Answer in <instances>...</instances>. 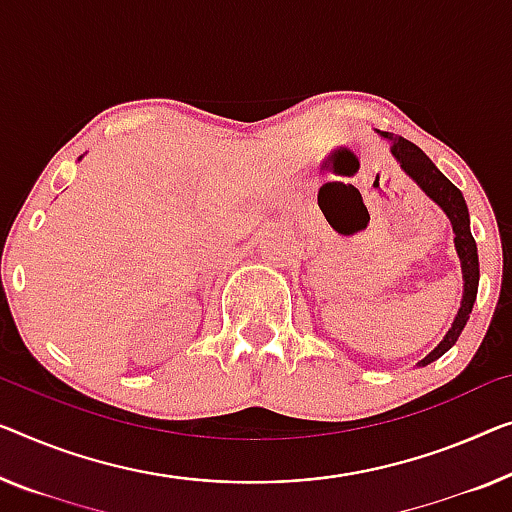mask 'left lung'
<instances>
[{
  "label": "left lung",
  "instance_id": "8db88e82",
  "mask_svg": "<svg viewBox=\"0 0 512 512\" xmlns=\"http://www.w3.org/2000/svg\"><path fill=\"white\" fill-rule=\"evenodd\" d=\"M381 140L388 142L391 147V156L400 163V170L407 174V177L416 183L418 188L423 190L427 200H432L437 207L446 213V218L451 220L453 234H455V253L460 257V266H462V301H460V310L453 319L451 329L446 331L444 340L439 342L437 347L432 349L430 354L421 358L416 365L418 368H425L432 361L444 356L448 349H451L460 333L464 331V326L469 322L471 308L476 303V294H478V280H480V269H478V248L474 236H471V223H469V209L467 202L460 193V188L453 186L444 174L439 172V167L427 158L421 149L416 147L414 142L404 140L400 135L386 133V131H377Z\"/></svg>",
  "mask_w": 512,
  "mask_h": 512
}]
</instances>
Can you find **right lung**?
<instances>
[{"instance_id":"add662e5","label":"right lung","mask_w":512,"mask_h":512,"mask_svg":"<svg viewBox=\"0 0 512 512\" xmlns=\"http://www.w3.org/2000/svg\"><path fill=\"white\" fill-rule=\"evenodd\" d=\"M78 160H82V156H80V158H78Z\"/></svg>"}]
</instances>
